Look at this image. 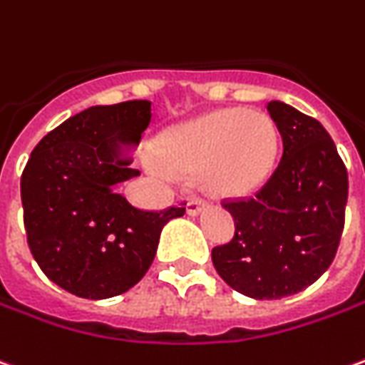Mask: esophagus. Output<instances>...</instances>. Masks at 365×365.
<instances>
[{
    "mask_svg": "<svg viewBox=\"0 0 365 365\" xmlns=\"http://www.w3.org/2000/svg\"><path fill=\"white\" fill-rule=\"evenodd\" d=\"M203 207H205V201L200 200V197H190V200H187V205H185V211H187L190 215H195V213H200Z\"/></svg>",
    "mask_w": 365,
    "mask_h": 365,
    "instance_id": "esophagus-1",
    "label": "esophagus"
}]
</instances>
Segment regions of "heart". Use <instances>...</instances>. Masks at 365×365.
Returning <instances> with one entry per match:
<instances>
[{
  "mask_svg": "<svg viewBox=\"0 0 365 365\" xmlns=\"http://www.w3.org/2000/svg\"><path fill=\"white\" fill-rule=\"evenodd\" d=\"M279 156V130L259 110L227 108L165 132L156 146L154 172L200 174L215 195H245L269 180Z\"/></svg>",
  "mask_w": 365,
  "mask_h": 365,
  "instance_id": "obj_1",
  "label": "heart"
}]
</instances>
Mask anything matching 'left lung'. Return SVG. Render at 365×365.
I'll return each mask as SVG.
<instances>
[{"instance_id": "left-lung-1", "label": "left lung", "mask_w": 365, "mask_h": 365, "mask_svg": "<svg viewBox=\"0 0 365 365\" xmlns=\"http://www.w3.org/2000/svg\"><path fill=\"white\" fill-rule=\"evenodd\" d=\"M267 110L280 132L282 158L253 197L221 201L235 233L211 251L219 277L257 300L297 294L324 274L348 201V172L324 126L279 101Z\"/></svg>"}]
</instances>
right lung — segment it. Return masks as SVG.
I'll use <instances>...</instances> for the list:
<instances>
[{
	"mask_svg": "<svg viewBox=\"0 0 365 365\" xmlns=\"http://www.w3.org/2000/svg\"><path fill=\"white\" fill-rule=\"evenodd\" d=\"M150 118L148 101L91 106L51 130L23 170L27 245L71 294L101 300L132 289L154 261L162 227L185 213L138 209L116 191L140 172L114 150L136 144Z\"/></svg>",
	"mask_w": 365,
	"mask_h": 365,
	"instance_id": "1",
	"label": "right lung"
}]
</instances>
